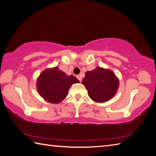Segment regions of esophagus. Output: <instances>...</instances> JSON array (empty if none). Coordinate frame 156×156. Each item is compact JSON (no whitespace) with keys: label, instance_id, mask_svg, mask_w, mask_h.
<instances>
[{"label":"esophagus","instance_id":"obj_1","mask_svg":"<svg viewBox=\"0 0 156 156\" xmlns=\"http://www.w3.org/2000/svg\"><path fill=\"white\" fill-rule=\"evenodd\" d=\"M76 78H77L78 79V80L80 81V82L82 81V78H81V76H80V75H78L77 76H76Z\"/></svg>","mask_w":156,"mask_h":156}]
</instances>
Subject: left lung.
Wrapping results in <instances>:
<instances>
[{
	"label": "left lung",
	"mask_w": 156,
	"mask_h": 156,
	"mask_svg": "<svg viewBox=\"0 0 156 156\" xmlns=\"http://www.w3.org/2000/svg\"><path fill=\"white\" fill-rule=\"evenodd\" d=\"M83 84L88 95L95 102H105L114 96L119 80L112 71L100 67L85 73Z\"/></svg>",
	"instance_id": "obj_1"
}]
</instances>
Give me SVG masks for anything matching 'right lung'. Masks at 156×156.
<instances>
[{
	"instance_id": "1",
	"label": "right lung",
	"mask_w": 156,
	"mask_h": 156,
	"mask_svg": "<svg viewBox=\"0 0 156 156\" xmlns=\"http://www.w3.org/2000/svg\"><path fill=\"white\" fill-rule=\"evenodd\" d=\"M80 83L74 76H67L58 67L47 69L41 73L36 87L40 96L50 103H59L69 93L70 87Z\"/></svg>"
}]
</instances>
